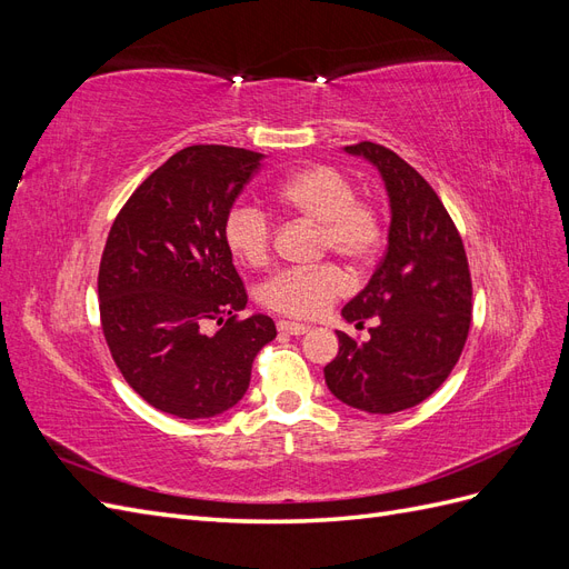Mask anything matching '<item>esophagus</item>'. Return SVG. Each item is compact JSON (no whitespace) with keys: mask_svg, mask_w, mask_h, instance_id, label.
<instances>
[{"mask_svg":"<svg viewBox=\"0 0 569 569\" xmlns=\"http://www.w3.org/2000/svg\"><path fill=\"white\" fill-rule=\"evenodd\" d=\"M278 330L282 332V335H306L308 330H311V327L308 325H301V322H291V320H280L278 322Z\"/></svg>","mask_w":569,"mask_h":569,"instance_id":"1","label":"esophagus"}]
</instances>
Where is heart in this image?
Instances as JSON below:
<instances>
[{
	"label": "heart",
	"instance_id": "1",
	"mask_svg": "<svg viewBox=\"0 0 569 569\" xmlns=\"http://www.w3.org/2000/svg\"><path fill=\"white\" fill-rule=\"evenodd\" d=\"M274 194L287 211L318 222L322 253H337L356 268L370 266L380 253L385 242L382 206L370 197H358L356 182L341 168L332 163L303 166L289 173ZM222 239L244 266L261 268L272 251V222L258 206L237 203L222 220ZM347 291V272L335 263H322L278 272L263 284L261 301L272 313L313 320Z\"/></svg>",
	"mask_w": 569,
	"mask_h": 569
}]
</instances>
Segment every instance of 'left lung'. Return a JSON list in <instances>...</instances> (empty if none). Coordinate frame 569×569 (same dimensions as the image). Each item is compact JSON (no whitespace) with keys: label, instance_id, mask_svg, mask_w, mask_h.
<instances>
[{"label":"left lung","instance_id":"8db88e82","mask_svg":"<svg viewBox=\"0 0 569 569\" xmlns=\"http://www.w3.org/2000/svg\"><path fill=\"white\" fill-rule=\"evenodd\" d=\"M391 199L389 247L368 287L343 306L363 330L358 341L337 332L339 353L325 366L330 391L366 412H399L422 403L451 375L472 322V278L460 232L439 194L399 153L358 142Z\"/></svg>","mask_w":569,"mask_h":569}]
</instances>
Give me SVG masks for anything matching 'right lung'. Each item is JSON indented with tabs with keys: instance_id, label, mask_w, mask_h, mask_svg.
I'll return each mask as SVG.
<instances>
[{
	"instance_id": "right-lung-1",
	"label": "right lung",
	"mask_w": 569,
	"mask_h": 569,
	"mask_svg": "<svg viewBox=\"0 0 569 569\" xmlns=\"http://www.w3.org/2000/svg\"><path fill=\"white\" fill-rule=\"evenodd\" d=\"M263 153L194 144L173 153L118 211L99 263V318L113 363L142 399L184 420L213 418L249 389L278 337L268 316L239 318L249 295L222 220ZM213 321L216 333H206Z\"/></svg>"
}]
</instances>
